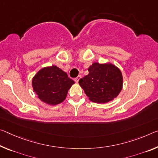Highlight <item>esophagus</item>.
Instances as JSON below:
<instances>
[{
	"instance_id": "1",
	"label": "esophagus",
	"mask_w": 158,
	"mask_h": 158,
	"mask_svg": "<svg viewBox=\"0 0 158 158\" xmlns=\"http://www.w3.org/2000/svg\"><path fill=\"white\" fill-rule=\"evenodd\" d=\"M81 76H80V75H79V76L78 77H76V78H75L74 79V81H75V82H76V83H78V82H79V79H81Z\"/></svg>"
}]
</instances>
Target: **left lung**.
Instances as JSON below:
<instances>
[{
    "label": "left lung",
    "mask_w": 158,
    "mask_h": 158,
    "mask_svg": "<svg viewBox=\"0 0 158 158\" xmlns=\"http://www.w3.org/2000/svg\"><path fill=\"white\" fill-rule=\"evenodd\" d=\"M89 74L79 84L90 101L106 103L115 98L122 91L123 77L120 69L111 63L94 62L88 69Z\"/></svg>",
    "instance_id": "obj_1"
}]
</instances>
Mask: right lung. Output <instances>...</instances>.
I'll list each match as a JSON object with an SVG mask.
<instances>
[{"label":"right lung","mask_w":158,"mask_h":158,"mask_svg":"<svg viewBox=\"0 0 158 158\" xmlns=\"http://www.w3.org/2000/svg\"><path fill=\"white\" fill-rule=\"evenodd\" d=\"M74 84L66 72L56 65L44 67L32 79L34 91L41 101L51 106L63 102Z\"/></svg>","instance_id":"obj_1"}]
</instances>
